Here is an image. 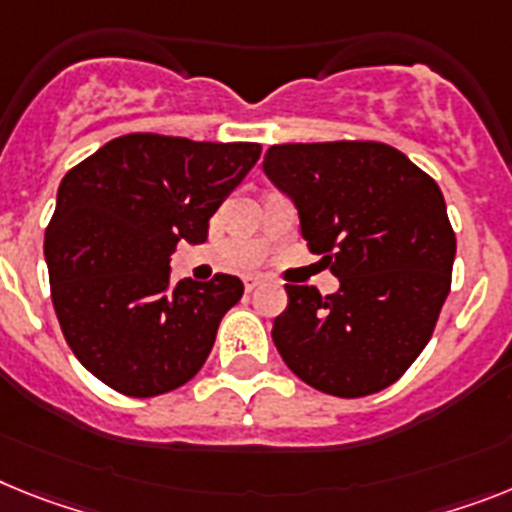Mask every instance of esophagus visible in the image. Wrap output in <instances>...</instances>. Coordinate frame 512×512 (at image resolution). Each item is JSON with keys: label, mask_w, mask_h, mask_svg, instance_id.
Segmentation results:
<instances>
[{"label": "esophagus", "mask_w": 512, "mask_h": 512, "mask_svg": "<svg viewBox=\"0 0 512 512\" xmlns=\"http://www.w3.org/2000/svg\"><path fill=\"white\" fill-rule=\"evenodd\" d=\"M257 286H263V278H257V276L244 278V289H247V291H255Z\"/></svg>", "instance_id": "esophagus-1"}]
</instances>
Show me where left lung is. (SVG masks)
Instances as JSON below:
<instances>
[{"label":"left lung","mask_w":512,"mask_h":512,"mask_svg":"<svg viewBox=\"0 0 512 512\" xmlns=\"http://www.w3.org/2000/svg\"><path fill=\"white\" fill-rule=\"evenodd\" d=\"M263 171L299 213L336 294L286 286L273 343L307 385L359 398L393 385L432 338L455 260L445 197L385 143H289Z\"/></svg>","instance_id":"1"}]
</instances>
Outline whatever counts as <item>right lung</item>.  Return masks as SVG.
<instances>
[{
	"label": "right lung",
	"instance_id": "add662e5",
	"mask_svg": "<svg viewBox=\"0 0 512 512\" xmlns=\"http://www.w3.org/2000/svg\"><path fill=\"white\" fill-rule=\"evenodd\" d=\"M257 158V143L137 132L64 174L44 255L57 320L90 375L150 398L200 372L244 283L218 273L174 286L171 252L208 239L210 216Z\"/></svg>",
	"mask_w": 512,
	"mask_h": 512
}]
</instances>
